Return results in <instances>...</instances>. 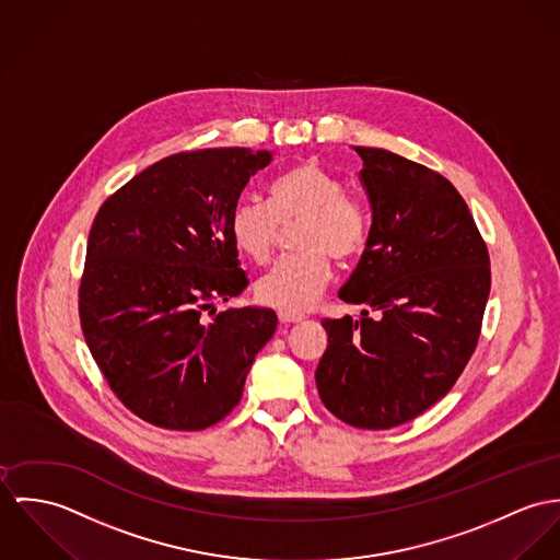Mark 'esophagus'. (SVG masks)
<instances>
[{
    "instance_id": "1",
    "label": "esophagus",
    "mask_w": 560,
    "mask_h": 560,
    "mask_svg": "<svg viewBox=\"0 0 560 560\" xmlns=\"http://www.w3.org/2000/svg\"><path fill=\"white\" fill-rule=\"evenodd\" d=\"M305 315L303 313H294V311H279V322L281 324H296L303 322Z\"/></svg>"
}]
</instances>
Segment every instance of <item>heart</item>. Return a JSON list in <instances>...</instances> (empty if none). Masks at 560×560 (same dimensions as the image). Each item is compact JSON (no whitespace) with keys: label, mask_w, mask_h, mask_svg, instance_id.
<instances>
[{"label":"heart","mask_w":560,"mask_h":560,"mask_svg":"<svg viewBox=\"0 0 560 560\" xmlns=\"http://www.w3.org/2000/svg\"><path fill=\"white\" fill-rule=\"evenodd\" d=\"M268 203L243 197L230 212V234L236 247L257 264L270 259L281 228L294 223L299 253L281 257L255 285L264 305L305 311L317 303L332 277L328 255L350 259L368 245L370 219L361 201L343 192L330 172L301 163L277 176Z\"/></svg>","instance_id":"obj_1"}]
</instances>
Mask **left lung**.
I'll return each instance as SVG.
<instances>
[{
    "instance_id": "8db88e82",
    "label": "left lung",
    "mask_w": 560,
    "mask_h": 560,
    "mask_svg": "<svg viewBox=\"0 0 560 560\" xmlns=\"http://www.w3.org/2000/svg\"><path fill=\"white\" fill-rule=\"evenodd\" d=\"M372 206L361 261L339 299L361 319H324L315 384L324 406L361 430L412 421L470 361L490 296V255L446 178L380 148H354Z\"/></svg>"
}]
</instances>
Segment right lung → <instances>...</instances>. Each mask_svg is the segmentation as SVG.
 Wrapping results in <instances>:
<instances>
[{"label":"right lung","mask_w":560,"mask_h":560,"mask_svg":"<svg viewBox=\"0 0 560 560\" xmlns=\"http://www.w3.org/2000/svg\"><path fill=\"white\" fill-rule=\"evenodd\" d=\"M272 152L208 148L167 156L98 210L79 288L85 343L139 419L195 432L243 397L272 310L217 311L247 285L230 212Z\"/></svg>","instance_id":"right-lung-1"}]
</instances>
